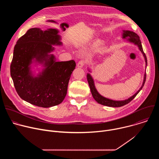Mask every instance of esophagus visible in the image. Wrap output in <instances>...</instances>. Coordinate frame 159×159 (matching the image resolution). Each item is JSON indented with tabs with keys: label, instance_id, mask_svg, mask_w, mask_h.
Returning <instances> with one entry per match:
<instances>
[{
	"label": "esophagus",
	"instance_id": "34e87169",
	"mask_svg": "<svg viewBox=\"0 0 159 159\" xmlns=\"http://www.w3.org/2000/svg\"><path fill=\"white\" fill-rule=\"evenodd\" d=\"M85 65V61L84 60H81V61H79L77 63V66L79 68H82L84 66V65Z\"/></svg>",
	"mask_w": 159,
	"mask_h": 159
}]
</instances>
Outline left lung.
Masks as SVG:
<instances>
[{
    "label": "left lung",
    "mask_w": 159,
    "mask_h": 159,
    "mask_svg": "<svg viewBox=\"0 0 159 159\" xmlns=\"http://www.w3.org/2000/svg\"><path fill=\"white\" fill-rule=\"evenodd\" d=\"M122 38L123 39H126V41L130 43H133V44L137 46L139 50L142 52L145 61V69L147 68V60L145 54L143 52V48H142V42L140 39V37L137 34H136L133 31H131L129 30H123V33H122ZM88 70L89 72H91L92 71L90 70V69L88 68ZM87 79L90 87V91H91V94L93 95V98L97 101L100 104L109 106V107H121L124 105L127 104L129 103L130 101H131L135 97L137 96L140 90H142V87H143L145 80H146V70L145 71V74L143 77V84L141 86V87L139 89L138 91L134 95L132 96L129 97V98L125 99V100H121V101H115V100H112L110 99L109 98H106L102 96H101L97 90L96 87H95V84H94V80L92 77V75H90L89 73H87Z\"/></svg>",
    "instance_id": "8db88e82"
}]
</instances>
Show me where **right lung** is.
Instances as JSON below:
<instances>
[{
    "label": "right lung",
    "instance_id": "add662e5",
    "mask_svg": "<svg viewBox=\"0 0 159 159\" xmlns=\"http://www.w3.org/2000/svg\"><path fill=\"white\" fill-rule=\"evenodd\" d=\"M57 29H30L14 48L11 76L15 89L24 101L42 107L60 104L67 93L68 84L76 63L57 61L53 46H61ZM42 69L36 75L34 66Z\"/></svg>",
    "mask_w": 159,
    "mask_h": 159
}]
</instances>
